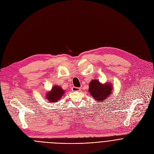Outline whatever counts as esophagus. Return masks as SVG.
Instances as JSON below:
<instances>
[{
	"label": "esophagus",
	"mask_w": 154,
	"mask_h": 154,
	"mask_svg": "<svg viewBox=\"0 0 154 154\" xmlns=\"http://www.w3.org/2000/svg\"><path fill=\"white\" fill-rule=\"evenodd\" d=\"M80 90V88H77V87H75V86H73L72 88V91H79Z\"/></svg>",
	"instance_id": "34e87169"
}]
</instances>
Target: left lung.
<instances>
[{
  "instance_id": "left-lung-1",
  "label": "left lung",
  "mask_w": 154,
  "mask_h": 154,
  "mask_svg": "<svg viewBox=\"0 0 154 154\" xmlns=\"http://www.w3.org/2000/svg\"><path fill=\"white\" fill-rule=\"evenodd\" d=\"M113 88L110 83H100L97 80H92L89 85V92L97 102H103L112 93Z\"/></svg>"
}]
</instances>
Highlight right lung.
I'll list each match as a JSON object with an SVG mask.
<instances>
[{
    "label": "right lung",
    "instance_id": "add662e5",
    "mask_svg": "<svg viewBox=\"0 0 154 154\" xmlns=\"http://www.w3.org/2000/svg\"><path fill=\"white\" fill-rule=\"evenodd\" d=\"M64 91L60 86H54L51 91L47 93L46 99L50 102H57L59 100L63 95L64 94Z\"/></svg>",
    "mask_w": 154,
    "mask_h": 154
}]
</instances>
